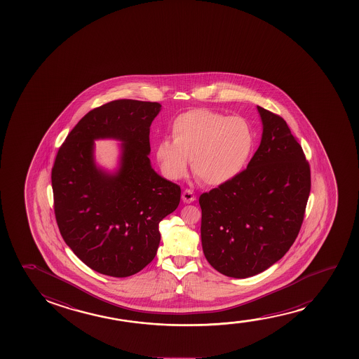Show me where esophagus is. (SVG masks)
Returning <instances> with one entry per match:
<instances>
[{
    "label": "esophagus",
    "instance_id": "1",
    "mask_svg": "<svg viewBox=\"0 0 359 359\" xmlns=\"http://www.w3.org/2000/svg\"><path fill=\"white\" fill-rule=\"evenodd\" d=\"M182 198L185 203H191V202L196 201V196L194 195L192 190H185L182 192Z\"/></svg>",
    "mask_w": 359,
    "mask_h": 359
}]
</instances>
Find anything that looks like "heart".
<instances>
[{
    "label": "heart",
    "mask_w": 359,
    "mask_h": 359,
    "mask_svg": "<svg viewBox=\"0 0 359 359\" xmlns=\"http://www.w3.org/2000/svg\"><path fill=\"white\" fill-rule=\"evenodd\" d=\"M172 138H163L156 158L163 175L170 180L192 172L202 182L219 187L234 180L248 164L254 148V131L241 116L208 109H192L175 118Z\"/></svg>",
    "instance_id": "heart-1"
}]
</instances>
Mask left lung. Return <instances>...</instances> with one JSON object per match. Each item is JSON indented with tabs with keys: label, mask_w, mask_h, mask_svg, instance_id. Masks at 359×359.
<instances>
[{
	"label": "left lung",
	"mask_w": 359,
	"mask_h": 359,
	"mask_svg": "<svg viewBox=\"0 0 359 359\" xmlns=\"http://www.w3.org/2000/svg\"><path fill=\"white\" fill-rule=\"evenodd\" d=\"M260 146L245 170L200 196L201 241L222 275L248 278L293 245L310 194V168L283 118L257 107Z\"/></svg>",
	"instance_id": "left-lung-1"
}]
</instances>
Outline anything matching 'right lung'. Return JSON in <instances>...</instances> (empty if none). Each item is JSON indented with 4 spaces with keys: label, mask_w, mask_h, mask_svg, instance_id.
<instances>
[{
    "label": "right lung",
    "mask_w": 359,
    "mask_h": 359,
    "mask_svg": "<svg viewBox=\"0 0 359 359\" xmlns=\"http://www.w3.org/2000/svg\"><path fill=\"white\" fill-rule=\"evenodd\" d=\"M162 110L120 99L90 110L60 147L51 172L56 222L65 243L92 270L128 277L154 259L159 222L177 210L180 187L151 165L149 128ZM115 139L118 168L95 162V141Z\"/></svg>",
    "instance_id": "1"
}]
</instances>
